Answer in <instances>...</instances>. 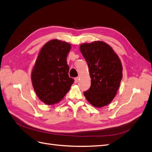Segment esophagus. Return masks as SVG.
Here are the masks:
<instances>
[{"label":"esophagus","mask_w":152,"mask_h":152,"mask_svg":"<svg viewBox=\"0 0 152 152\" xmlns=\"http://www.w3.org/2000/svg\"><path fill=\"white\" fill-rule=\"evenodd\" d=\"M78 80H79V77H75V83H77V82H78Z\"/></svg>","instance_id":"34e87169"}]
</instances>
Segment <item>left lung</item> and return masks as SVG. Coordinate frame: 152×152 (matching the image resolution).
I'll use <instances>...</instances> for the list:
<instances>
[{
	"instance_id": "1",
	"label": "left lung",
	"mask_w": 152,
	"mask_h": 152,
	"mask_svg": "<svg viewBox=\"0 0 152 152\" xmlns=\"http://www.w3.org/2000/svg\"><path fill=\"white\" fill-rule=\"evenodd\" d=\"M80 50L89 66L91 84L83 94L95 107L109 104L114 99L122 78V65L110 45L102 41L81 44Z\"/></svg>"
}]
</instances>
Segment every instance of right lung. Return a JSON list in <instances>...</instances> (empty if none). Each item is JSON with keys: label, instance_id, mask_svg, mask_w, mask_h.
<instances>
[{"label": "right lung", "instance_id": "obj_1", "mask_svg": "<svg viewBox=\"0 0 152 152\" xmlns=\"http://www.w3.org/2000/svg\"><path fill=\"white\" fill-rule=\"evenodd\" d=\"M71 44L59 39L45 43L39 52L31 73L36 94L47 105L58 104L69 92L75 82L69 76L66 57Z\"/></svg>", "mask_w": 152, "mask_h": 152}]
</instances>
